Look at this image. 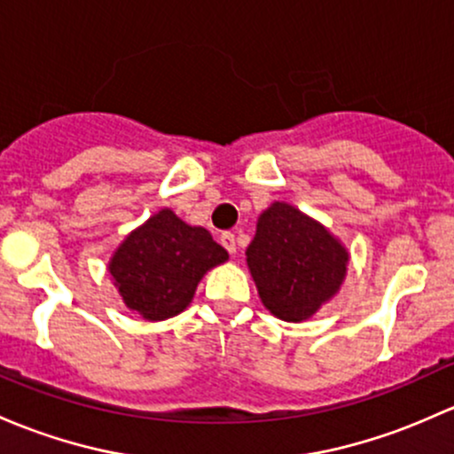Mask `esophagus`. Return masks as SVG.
<instances>
[{"label": "esophagus", "mask_w": 454, "mask_h": 454, "mask_svg": "<svg viewBox=\"0 0 454 454\" xmlns=\"http://www.w3.org/2000/svg\"><path fill=\"white\" fill-rule=\"evenodd\" d=\"M219 241H222V246L226 247L231 254H235V252H237V239H235V235H232V232H223L222 239H219Z\"/></svg>", "instance_id": "obj_1"}]
</instances>
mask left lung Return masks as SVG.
<instances>
[{
  "mask_svg": "<svg viewBox=\"0 0 454 454\" xmlns=\"http://www.w3.org/2000/svg\"><path fill=\"white\" fill-rule=\"evenodd\" d=\"M246 263L267 311L283 322H304L340 294L350 252L311 215L271 202L256 219Z\"/></svg>",
  "mask_w": 454,
  "mask_h": 454,
  "instance_id": "8db88e82",
  "label": "left lung"
}]
</instances>
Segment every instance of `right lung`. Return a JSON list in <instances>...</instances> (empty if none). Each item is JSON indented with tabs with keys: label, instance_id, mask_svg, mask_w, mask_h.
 Instances as JSON below:
<instances>
[{
	"label": "right lung",
	"instance_id": "right-lung-1",
	"mask_svg": "<svg viewBox=\"0 0 454 454\" xmlns=\"http://www.w3.org/2000/svg\"><path fill=\"white\" fill-rule=\"evenodd\" d=\"M226 261L228 252L207 228L160 208L119 243L108 274L130 311L147 322H163L183 313L204 274Z\"/></svg>",
	"mask_w": 454,
	"mask_h": 454
}]
</instances>
